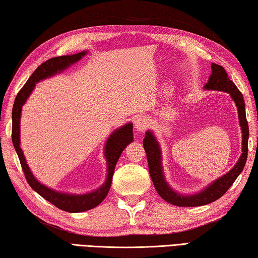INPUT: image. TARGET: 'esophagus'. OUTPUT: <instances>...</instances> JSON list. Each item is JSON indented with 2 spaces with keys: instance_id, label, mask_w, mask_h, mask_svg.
I'll return each mask as SVG.
<instances>
[{
  "instance_id": "1",
  "label": "esophagus",
  "mask_w": 258,
  "mask_h": 258,
  "mask_svg": "<svg viewBox=\"0 0 258 258\" xmlns=\"http://www.w3.org/2000/svg\"><path fill=\"white\" fill-rule=\"evenodd\" d=\"M150 120L146 116L139 115L135 119V128L137 129V132H144L150 126Z\"/></svg>"
}]
</instances>
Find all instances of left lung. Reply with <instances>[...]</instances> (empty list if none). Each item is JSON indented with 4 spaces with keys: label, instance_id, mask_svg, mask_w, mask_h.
<instances>
[{
    "label": "left lung",
    "instance_id": "left-lung-1",
    "mask_svg": "<svg viewBox=\"0 0 258 258\" xmlns=\"http://www.w3.org/2000/svg\"><path fill=\"white\" fill-rule=\"evenodd\" d=\"M212 75H210L209 81L206 84L205 88L210 90L229 92L232 99L235 101V105L238 107L239 112L240 125H241L242 130V154L240 157L238 163L235 164L232 170L227 172L226 175L221 177V178L215 180L212 185H209L204 191L193 194V196H181V194L172 191L168 186L166 180H164L161 167V152H160L159 144L155 141L153 135L150 132H147L145 138L143 139V146H144V150L146 152L150 176L159 196L164 201H167L174 206L198 207L212 204V202L218 200L219 198L224 196L227 189L231 187V185L234 183L236 177L243 170L244 164H246L247 161L249 128L246 117V109H244L243 96L238 88H236L235 84L227 77L224 67L217 64H212Z\"/></svg>",
    "mask_w": 258,
    "mask_h": 258
}]
</instances>
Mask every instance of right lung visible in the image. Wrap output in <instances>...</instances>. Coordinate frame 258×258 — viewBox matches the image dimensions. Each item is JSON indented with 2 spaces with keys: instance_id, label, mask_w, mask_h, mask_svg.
Returning <instances> with one entry per match:
<instances>
[{
  "instance_id": "add662e5",
  "label": "right lung",
  "mask_w": 258,
  "mask_h": 258,
  "mask_svg": "<svg viewBox=\"0 0 258 258\" xmlns=\"http://www.w3.org/2000/svg\"><path fill=\"white\" fill-rule=\"evenodd\" d=\"M86 52H79L77 54H72V56H59L42 62V64L34 71V73L31 75V78L27 80V82L24 84V87L19 90L18 94L16 96L14 107H12V133L11 138L14 146L16 149L17 154H18L20 164H22L24 175L26 177L27 183L29 184L34 191H36L42 198L45 200L51 202L53 206L57 208L64 210V212L69 213H81L86 212L95 208L98 206L101 201L105 199L107 196L112 184V177L114 172V168L119 160L122 151L125 149V146L129 143L133 142V124L128 123L122 126V128L117 129L114 132L111 136H109L108 141L105 146V157L107 159L108 164V174L106 181L101 185L96 191L88 193V194H81V196H74V194H65L60 192H56L53 189L49 188L39 183L35 178H34L33 174L29 170V168L25 160L24 153L22 149H20V113H22V107L25 104V101L28 98L29 94L35 87V83L39 82L40 80H43L48 77H52L58 72L65 70L71 64H74L83 57Z\"/></svg>"
}]
</instances>
